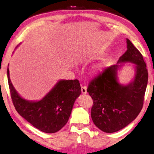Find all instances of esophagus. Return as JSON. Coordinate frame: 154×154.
Wrapping results in <instances>:
<instances>
[{
    "mask_svg": "<svg viewBox=\"0 0 154 154\" xmlns=\"http://www.w3.org/2000/svg\"><path fill=\"white\" fill-rule=\"evenodd\" d=\"M81 92L82 94H87V87L83 86L81 87Z\"/></svg>",
    "mask_w": 154,
    "mask_h": 154,
    "instance_id": "obj_1",
    "label": "esophagus"
}]
</instances>
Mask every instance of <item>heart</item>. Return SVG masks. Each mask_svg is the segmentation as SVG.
<instances>
[{"label":"heart","instance_id":"b5f03b06","mask_svg":"<svg viewBox=\"0 0 154 154\" xmlns=\"http://www.w3.org/2000/svg\"><path fill=\"white\" fill-rule=\"evenodd\" d=\"M104 67H105V65L104 63H98L97 65H94L91 69V74L94 76H96V75H100L101 73H103L104 70Z\"/></svg>","mask_w":154,"mask_h":154}]
</instances>
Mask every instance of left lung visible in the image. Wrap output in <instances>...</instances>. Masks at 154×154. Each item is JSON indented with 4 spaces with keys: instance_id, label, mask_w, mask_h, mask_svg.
Instances as JSON below:
<instances>
[{
    "instance_id": "8db88e82",
    "label": "left lung",
    "mask_w": 154,
    "mask_h": 154,
    "mask_svg": "<svg viewBox=\"0 0 154 154\" xmlns=\"http://www.w3.org/2000/svg\"><path fill=\"white\" fill-rule=\"evenodd\" d=\"M127 51L116 65L107 67L91 80L87 92L93 99L91 116L94 125L106 133L125 128L136 119L143 108L148 82L146 63L141 53L128 38ZM133 64L134 74L129 84L119 81L118 72L124 63Z\"/></svg>"
}]
</instances>
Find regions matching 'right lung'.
Returning a JSON list of instances; mask_svg holds the SVG:
<instances>
[{
    "instance_id": "1",
    "label": "right lung",
    "mask_w": 154,
    "mask_h": 154,
    "mask_svg": "<svg viewBox=\"0 0 154 154\" xmlns=\"http://www.w3.org/2000/svg\"><path fill=\"white\" fill-rule=\"evenodd\" d=\"M8 79L16 110L33 126L47 134L56 133L65 126L75 101L81 93L78 80H60L41 100H28L14 88L9 68Z\"/></svg>"
}]
</instances>
